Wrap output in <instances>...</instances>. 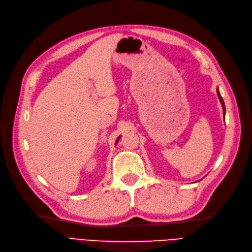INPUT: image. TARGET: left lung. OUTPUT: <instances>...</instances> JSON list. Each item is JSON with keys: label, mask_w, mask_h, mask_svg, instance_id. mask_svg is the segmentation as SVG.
<instances>
[{"label": "left lung", "mask_w": 252, "mask_h": 252, "mask_svg": "<svg viewBox=\"0 0 252 252\" xmlns=\"http://www.w3.org/2000/svg\"><path fill=\"white\" fill-rule=\"evenodd\" d=\"M218 95H219V97H220V103H222V105H223V109H224V112H225V105H224V101H223V97L220 96V91H219V89H218Z\"/></svg>", "instance_id": "8db88e82"}]
</instances>
